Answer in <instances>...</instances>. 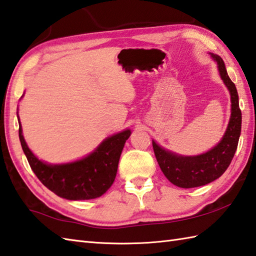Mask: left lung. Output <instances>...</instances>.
Returning <instances> with one entry per match:
<instances>
[{
	"mask_svg": "<svg viewBox=\"0 0 256 256\" xmlns=\"http://www.w3.org/2000/svg\"><path fill=\"white\" fill-rule=\"evenodd\" d=\"M231 96V118L228 128L218 145L197 156H182L166 150L153 140L157 162L162 174L172 184L180 188H194L218 179L224 174L236 154L241 134L242 114L238 106V96L236 84L228 76L222 58L211 54Z\"/></svg>",
	"mask_w": 256,
	"mask_h": 256,
	"instance_id": "left-lung-1",
	"label": "left lung"
}]
</instances>
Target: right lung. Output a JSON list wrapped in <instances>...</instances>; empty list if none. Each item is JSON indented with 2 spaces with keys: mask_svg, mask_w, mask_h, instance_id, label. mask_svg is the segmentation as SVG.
<instances>
[{
  "mask_svg": "<svg viewBox=\"0 0 256 256\" xmlns=\"http://www.w3.org/2000/svg\"><path fill=\"white\" fill-rule=\"evenodd\" d=\"M130 130L106 138L84 158L68 164L50 165L42 162L27 146L20 122L18 136L32 170L44 186L68 200H89L100 197L112 186Z\"/></svg>",
  "mask_w": 256,
  "mask_h": 256,
  "instance_id": "right-lung-1",
  "label": "right lung"
}]
</instances>
